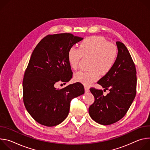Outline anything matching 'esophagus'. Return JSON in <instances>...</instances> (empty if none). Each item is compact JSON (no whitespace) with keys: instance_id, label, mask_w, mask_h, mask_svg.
Listing matches in <instances>:
<instances>
[{"instance_id":"34e87169","label":"esophagus","mask_w":150,"mask_h":150,"mask_svg":"<svg viewBox=\"0 0 150 150\" xmlns=\"http://www.w3.org/2000/svg\"><path fill=\"white\" fill-rule=\"evenodd\" d=\"M84 88H85V92H88L90 91L89 90V87L88 86H87V85H85L84 86Z\"/></svg>"}]
</instances>
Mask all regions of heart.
Here are the masks:
<instances>
[{
  "mask_svg": "<svg viewBox=\"0 0 150 150\" xmlns=\"http://www.w3.org/2000/svg\"><path fill=\"white\" fill-rule=\"evenodd\" d=\"M82 57H89L87 71H79L75 74V81L88 85L97 80L100 73L107 75L113 68L117 57L116 46L101 37H90L85 38L78 48L71 47L68 52V60L71 68L76 70Z\"/></svg>",
  "mask_w": 150,
  "mask_h": 150,
  "instance_id": "b5f03b06",
  "label": "heart"
}]
</instances>
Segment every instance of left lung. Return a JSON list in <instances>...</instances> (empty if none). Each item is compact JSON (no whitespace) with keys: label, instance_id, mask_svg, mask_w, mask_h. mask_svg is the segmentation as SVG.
I'll return each mask as SVG.
<instances>
[{"label":"left lung","instance_id":"left-lung-1","mask_svg":"<svg viewBox=\"0 0 150 150\" xmlns=\"http://www.w3.org/2000/svg\"><path fill=\"white\" fill-rule=\"evenodd\" d=\"M118 54L112 69L97 83L110 93L103 95L102 90L94 87L90 90L94 102L90 106L89 114L97 123L113 124L124 117L137 93V71L135 63L123 42L116 41Z\"/></svg>","mask_w":150,"mask_h":150}]
</instances>
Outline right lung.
Instances as JSON below:
<instances>
[{
	"mask_svg": "<svg viewBox=\"0 0 150 150\" xmlns=\"http://www.w3.org/2000/svg\"><path fill=\"white\" fill-rule=\"evenodd\" d=\"M83 38L70 33L49 34L33 50L23 81V101L25 108L38 123L54 126L68 116L71 100L84 93L83 85L76 82L56 89V83L72 78L68 52Z\"/></svg>",
	"mask_w": 150,
	"mask_h": 150,
	"instance_id": "obj_1",
	"label": "right lung"
}]
</instances>
